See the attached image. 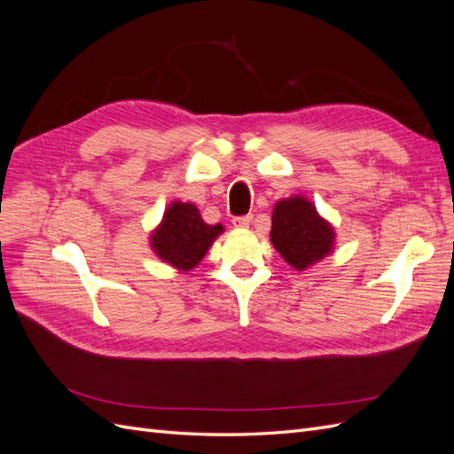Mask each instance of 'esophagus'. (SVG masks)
<instances>
[{
    "mask_svg": "<svg viewBox=\"0 0 454 454\" xmlns=\"http://www.w3.org/2000/svg\"><path fill=\"white\" fill-rule=\"evenodd\" d=\"M254 215H237L232 217V225L239 227V229H244V227H250Z\"/></svg>",
    "mask_w": 454,
    "mask_h": 454,
    "instance_id": "obj_1",
    "label": "esophagus"
}]
</instances>
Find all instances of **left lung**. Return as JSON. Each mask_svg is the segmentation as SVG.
<instances>
[{"label":"left lung","mask_w":454,"mask_h":454,"mask_svg":"<svg viewBox=\"0 0 454 454\" xmlns=\"http://www.w3.org/2000/svg\"><path fill=\"white\" fill-rule=\"evenodd\" d=\"M270 242L286 263L305 270L333 252L335 231L310 200L295 195L274 206Z\"/></svg>","instance_id":"8db88e82"}]
</instances>
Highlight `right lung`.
I'll use <instances>...</instances> for the list:
<instances>
[{
  "instance_id": "1",
  "label": "right lung",
  "mask_w": 454,
  "mask_h": 454,
  "mask_svg": "<svg viewBox=\"0 0 454 454\" xmlns=\"http://www.w3.org/2000/svg\"><path fill=\"white\" fill-rule=\"evenodd\" d=\"M222 232L223 225L204 223L195 204L174 200L151 232V248L164 263L187 272L200 263Z\"/></svg>"
}]
</instances>
